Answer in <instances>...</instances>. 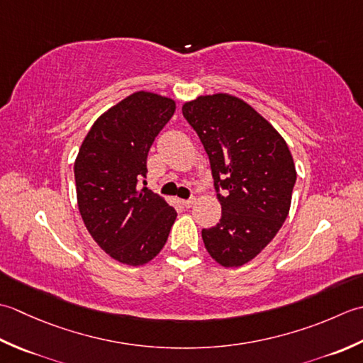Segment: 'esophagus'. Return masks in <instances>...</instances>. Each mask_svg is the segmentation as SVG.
<instances>
[{"instance_id": "34e87169", "label": "esophagus", "mask_w": 363, "mask_h": 363, "mask_svg": "<svg viewBox=\"0 0 363 363\" xmlns=\"http://www.w3.org/2000/svg\"><path fill=\"white\" fill-rule=\"evenodd\" d=\"M196 203V199L191 197V199H186V201H182V205L184 206V208H191L192 205Z\"/></svg>"}]
</instances>
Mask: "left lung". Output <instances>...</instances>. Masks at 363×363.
<instances>
[{
  "instance_id": "obj_1",
  "label": "left lung",
  "mask_w": 363,
  "mask_h": 363,
  "mask_svg": "<svg viewBox=\"0 0 363 363\" xmlns=\"http://www.w3.org/2000/svg\"><path fill=\"white\" fill-rule=\"evenodd\" d=\"M183 117L208 155L223 216L202 240L225 268L252 260L274 238L290 211L296 183L284 138L247 103L227 94L184 103Z\"/></svg>"
}]
</instances>
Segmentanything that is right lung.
<instances>
[{"label": "right lung", "instance_id": "1", "mask_svg": "<svg viewBox=\"0 0 363 363\" xmlns=\"http://www.w3.org/2000/svg\"><path fill=\"white\" fill-rule=\"evenodd\" d=\"M171 99L150 92L130 95L97 119L75 161L77 197L84 225L117 262H150L167 241L174 206L145 183L147 155L174 116Z\"/></svg>", "mask_w": 363, "mask_h": 363}]
</instances>
